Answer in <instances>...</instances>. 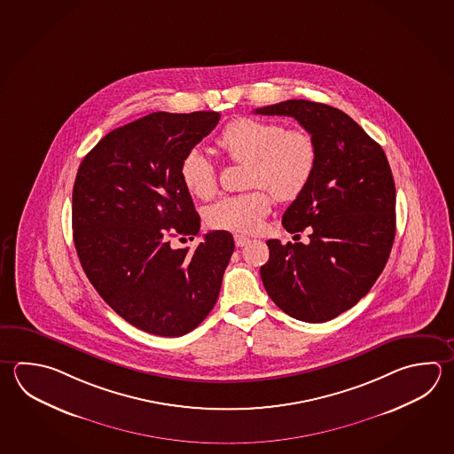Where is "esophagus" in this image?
Returning <instances> with one entry per match:
<instances>
[{"instance_id":"obj_1","label":"esophagus","mask_w":454,"mask_h":454,"mask_svg":"<svg viewBox=\"0 0 454 454\" xmlns=\"http://www.w3.org/2000/svg\"><path fill=\"white\" fill-rule=\"evenodd\" d=\"M234 242H236V246H238V247H246V246L250 244V239H248L247 236L236 234V236H234Z\"/></svg>"}]
</instances>
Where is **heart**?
Listing matches in <instances>:
<instances>
[{
	"label": "heart",
	"mask_w": 454,
	"mask_h": 454,
	"mask_svg": "<svg viewBox=\"0 0 454 454\" xmlns=\"http://www.w3.org/2000/svg\"><path fill=\"white\" fill-rule=\"evenodd\" d=\"M216 145L232 162L250 165L248 188L258 189L223 197L210 207L207 223L215 230L257 231L271 210V196L267 192L281 202L295 200L317 168V141L309 129H286L274 120H232L216 137ZM180 176L184 188L202 200H210L218 191L216 165L197 147L183 157Z\"/></svg>",
	"instance_id": "obj_1"
}]
</instances>
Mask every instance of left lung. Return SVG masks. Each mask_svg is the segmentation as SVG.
Returning <instances> with one entry per match:
<instances>
[{"label": "left lung", "mask_w": 454, "mask_h": 454, "mask_svg": "<svg viewBox=\"0 0 454 454\" xmlns=\"http://www.w3.org/2000/svg\"><path fill=\"white\" fill-rule=\"evenodd\" d=\"M255 114L294 117L317 141L313 178L283 215L286 231L309 228V242L266 240L260 276L284 313L325 323L356 305L388 260L396 228L390 165L355 120L327 104L289 99Z\"/></svg>", "instance_id": "8db88e82"}]
</instances>
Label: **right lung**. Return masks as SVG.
<instances>
[{
  "instance_id": "right-lung-1",
  "label": "right lung",
  "mask_w": 454,
  "mask_h": 454,
  "mask_svg": "<svg viewBox=\"0 0 454 454\" xmlns=\"http://www.w3.org/2000/svg\"><path fill=\"white\" fill-rule=\"evenodd\" d=\"M218 120V112L149 114L106 135L78 167L72 230L82 268L119 317L149 334L196 329L234 250L228 231L207 232L194 252L170 246L200 230L181 160Z\"/></svg>"
}]
</instances>
